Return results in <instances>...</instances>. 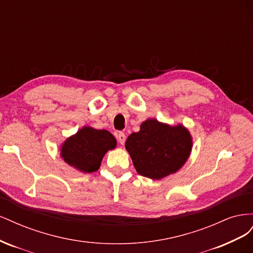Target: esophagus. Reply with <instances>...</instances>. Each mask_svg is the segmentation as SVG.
I'll return each instance as SVG.
<instances>
[{
	"label": "esophagus",
	"instance_id": "esophagus-1",
	"mask_svg": "<svg viewBox=\"0 0 253 253\" xmlns=\"http://www.w3.org/2000/svg\"><path fill=\"white\" fill-rule=\"evenodd\" d=\"M126 136L125 133L119 132V133L117 134V139H118V141H119L120 144H124V143L126 142Z\"/></svg>",
	"mask_w": 253,
	"mask_h": 253
}]
</instances>
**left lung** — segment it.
<instances>
[{
  "label": "left lung",
  "instance_id": "left-lung-1",
  "mask_svg": "<svg viewBox=\"0 0 253 253\" xmlns=\"http://www.w3.org/2000/svg\"><path fill=\"white\" fill-rule=\"evenodd\" d=\"M126 149L138 174L162 179L186 164L192 150V137L181 125L171 126L148 119L140 125L139 132L127 137Z\"/></svg>",
  "mask_w": 253,
  "mask_h": 253
}]
</instances>
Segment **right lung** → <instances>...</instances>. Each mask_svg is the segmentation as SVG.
<instances>
[{
    "label": "right lung",
    "mask_w": 253,
    "mask_h": 253,
    "mask_svg": "<svg viewBox=\"0 0 253 253\" xmlns=\"http://www.w3.org/2000/svg\"><path fill=\"white\" fill-rule=\"evenodd\" d=\"M116 144L115 137L106 129L83 126L63 142L60 155L75 169L91 173L100 168L105 153L116 148Z\"/></svg>",
    "instance_id": "obj_1"
}]
</instances>
